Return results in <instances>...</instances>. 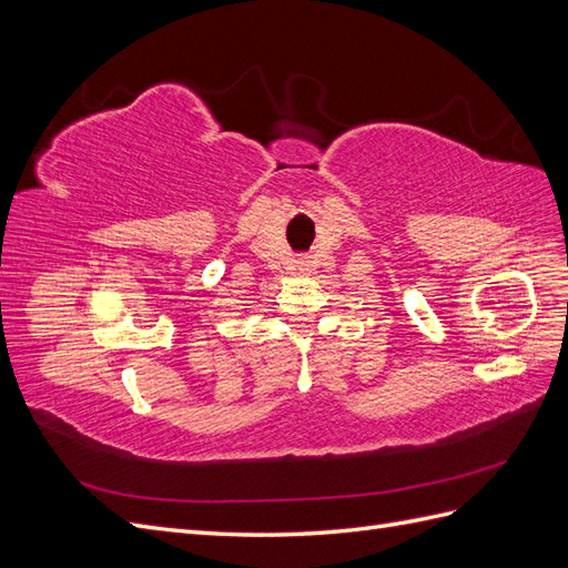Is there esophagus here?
Here are the masks:
<instances>
[{
    "label": "esophagus",
    "instance_id": "1",
    "mask_svg": "<svg viewBox=\"0 0 568 568\" xmlns=\"http://www.w3.org/2000/svg\"><path fill=\"white\" fill-rule=\"evenodd\" d=\"M291 270L305 274L307 270H311V261H307V257H296V261H291Z\"/></svg>",
    "mask_w": 568,
    "mask_h": 568
}]
</instances>
